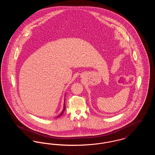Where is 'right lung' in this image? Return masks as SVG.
Instances as JSON below:
<instances>
[{
    "mask_svg": "<svg viewBox=\"0 0 155 155\" xmlns=\"http://www.w3.org/2000/svg\"><path fill=\"white\" fill-rule=\"evenodd\" d=\"M65 109H66V106H65V103L64 104V109H63V111L61 113V114L59 115V116L58 117H60L63 114V113H64V110H65Z\"/></svg>",
    "mask_w": 155,
    "mask_h": 155,
    "instance_id": "1",
    "label": "right lung"
}]
</instances>
